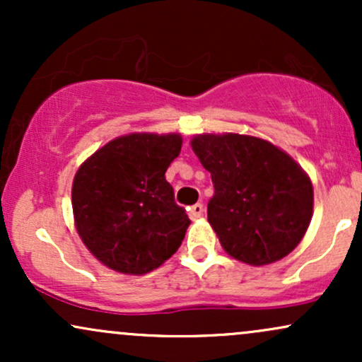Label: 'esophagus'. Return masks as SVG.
Here are the masks:
<instances>
[{
	"mask_svg": "<svg viewBox=\"0 0 362 362\" xmlns=\"http://www.w3.org/2000/svg\"><path fill=\"white\" fill-rule=\"evenodd\" d=\"M202 216H204V206H202L201 202H197V204H194L192 207H190V218L201 219Z\"/></svg>",
	"mask_w": 362,
	"mask_h": 362,
	"instance_id": "esophagus-1",
	"label": "esophagus"
}]
</instances>
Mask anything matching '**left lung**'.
Listing matches in <instances>:
<instances>
[{
	"label": "left lung",
	"mask_w": 362,
	"mask_h": 362,
	"mask_svg": "<svg viewBox=\"0 0 362 362\" xmlns=\"http://www.w3.org/2000/svg\"><path fill=\"white\" fill-rule=\"evenodd\" d=\"M190 146L213 178L207 221L228 255L267 265L298 247L313 216V185L288 153L235 132L197 134Z\"/></svg>",
	"instance_id": "obj_1"
}]
</instances>
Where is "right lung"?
Returning a JSON list of instances; mask_svg holds the SVG:
<instances>
[{
    "label": "right lung",
    "instance_id": "add662e5",
    "mask_svg": "<svg viewBox=\"0 0 362 362\" xmlns=\"http://www.w3.org/2000/svg\"><path fill=\"white\" fill-rule=\"evenodd\" d=\"M182 136L132 132L112 139L78 168L74 226L103 265L143 276L182 245L190 219L175 204L165 172L180 155Z\"/></svg>",
    "mask_w": 362,
    "mask_h": 362
}]
</instances>
